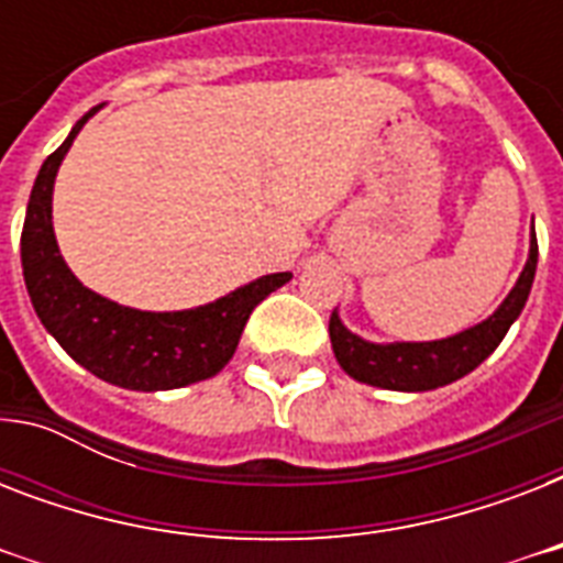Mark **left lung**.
<instances>
[{"label": "left lung", "mask_w": 563, "mask_h": 563, "mask_svg": "<svg viewBox=\"0 0 563 563\" xmlns=\"http://www.w3.org/2000/svg\"><path fill=\"white\" fill-rule=\"evenodd\" d=\"M534 268H538V236L529 242V260L523 274L517 277L515 289L499 303V309L482 324L455 333L438 342H394L374 344L360 339L342 324L339 312L330 316V342L333 353L344 374H351L360 383L388 388V391H432L441 385H450L479 368L497 344L506 339L508 327L515 324L517 316L523 312L529 291H532Z\"/></svg>", "instance_id": "left-lung-1"}]
</instances>
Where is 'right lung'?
<instances>
[{"label":"right lung","instance_id":"add662e5","mask_svg":"<svg viewBox=\"0 0 563 563\" xmlns=\"http://www.w3.org/2000/svg\"><path fill=\"white\" fill-rule=\"evenodd\" d=\"M96 110L84 113L64 145L48 154L31 189L20 254L34 312L81 368L110 385L131 391H169L210 379L236 353L239 335L256 303L289 283L291 274H265L224 298L184 312H143L87 289L57 251L52 189L57 166Z\"/></svg>","mask_w":563,"mask_h":563}]
</instances>
